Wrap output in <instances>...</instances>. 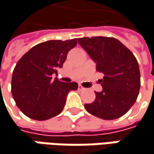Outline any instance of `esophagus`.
Returning <instances> with one entry per match:
<instances>
[{
	"mask_svg": "<svg viewBox=\"0 0 154 154\" xmlns=\"http://www.w3.org/2000/svg\"><path fill=\"white\" fill-rule=\"evenodd\" d=\"M78 90H80V91H84V90H85L84 87L82 85H78Z\"/></svg>",
	"mask_w": 154,
	"mask_h": 154,
	"instance_id": "1",
	"label": "esophagus"
}]
</instances>
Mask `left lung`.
<instances>
[{"label": "left lung", "instance_id": "8db88e82", "mask_svg": "<svg viewBox=\"0 0 154 154\" xmlns=\"http://www.w3.org/2000/svg\"><path fill=\"white\" fill-rule=\"evenodd\" d=\"M78 43L104 74L103 91L96 92L95 100L85 104L86 111L97 118L112 120L127 112L139 95L140 72L134 55L122 42L113 37L78 38Z\"/></svg>", "mask_w": 154, "mask_h": 154}]
</instances>
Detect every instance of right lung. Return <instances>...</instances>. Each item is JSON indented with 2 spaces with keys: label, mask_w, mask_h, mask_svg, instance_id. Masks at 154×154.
<instances>
[{
  "label": "right lung",
  "mask_w": 154,
  "mask_h": 154,
  "mask_svg": "<svg viewBox=\"0 0 154 154\" xmlns=\"http://www.w3.org/2000/svg\"><path fill=\"white\" fill-rule=\"evenodd\" d=\"M77 38L50 40L34 46L18 61L13 71L11 91L17 107L35 120H47L63 110L76 82L63 83L53 74L63 67L67 54L77 45Z\"/></svg>",
  "instance_id": "add662e5"
}]
</instances>
